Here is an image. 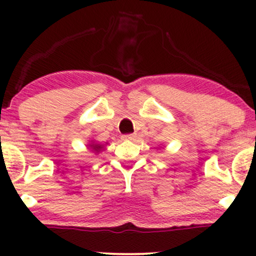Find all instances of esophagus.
Masks as SVG:
<instances>
[{
  "label": "esophagus",
  "instance_id": "1",
  "mask_svg": "<svg viewBox=\"0 0 256 256\" xmlns=\"http://www.w3.org/2000/svg\"><path fill=\"white\" fill-rule=\"evenodd\" d=\"M134 138H136L134 134H124V136H122V140H134Z\"/></svg>",
  "mask_w": 256,
  "mask_h": 256
}]
</instances>
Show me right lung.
<instances>
[{
	"instance_id": "add662e5",
	"label": "right lung",
	"mask_w": 256,
	"mask_h": 256,
	"mask_svg": "<svg viewBox=\"0 0 256 256\" xmlns=\"http://www.w3.org/2000/svg\"><path fill=\"white\" fill-rule=\"evenodd\" d=\"M106 144H108V143H106ZM88 148H89L90 152H95V154H98L100 152H102L104 149V144H101V143H98V142H96V140H89Z\"/></svg>"
}]
</instances>
